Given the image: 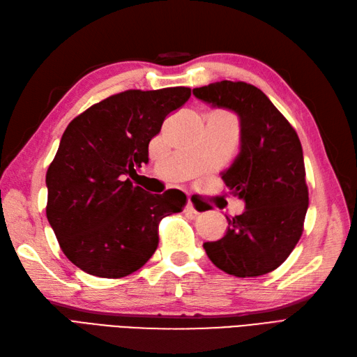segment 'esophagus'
Returning a JSON list of instances; mask_svg holds the SVG:
<instances>
[{"instance_id":"esophagus-1","label":"esophagus","mask_w":357,"mask_h":357,"mask_svg":"<svg viewBox=\"0 0 357 357\" xmlns=\"http://www.w3.org/2000/svg\"><path fill=\"white\" fill-rule=\"evenodd\" d=\"M185 211H187V213H193V214H200V213L204 211V208L200 206L199 204H195L191 199H188L187 206H185Z\"/></svg>"}]
</instances>
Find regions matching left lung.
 <instances>
[{
  "mask_svg": "<svg viewBox=\"0 0 357 357\" xmlns=\"http://www.w3.org/2000/svg\"><path fill=\"white\" fill-rule=\"evenodd\" d=\"M193 95L232 109L241 122L240 153L222 179L245 209L227 220L222 240L204 249L227 274L262 276L285 262L303 234L309 191L298 135L266 93L244 81H218Z\"/></svg>",
  "mask_w": 357,
  "mask_h": 357,
  "instance_id": "8db88e82",
  "label": "left lung"
}]
</instances>
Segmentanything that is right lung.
I'll list each match as a JSON object with an SVG mask.
<instances>
[{
    "mask_svg": "<svg viewBox=\"0 0 357 357\" xmlns=\"http://www.w3.org/2000/svg\"><path fill=\"white\" fill-rule=\"evenodd\" d=\"M190 96V87L125 90L68 125L47 172V217L78 268L108 279L142 268L158 248L160 222L185 206L179 190L151 195L131 178L164 119Z\"/></svg>",
    "mask_w": 357,
    "mask_h": 357,
    "instance_id": "1",
    "label": "right lung"
}]
</instances>
